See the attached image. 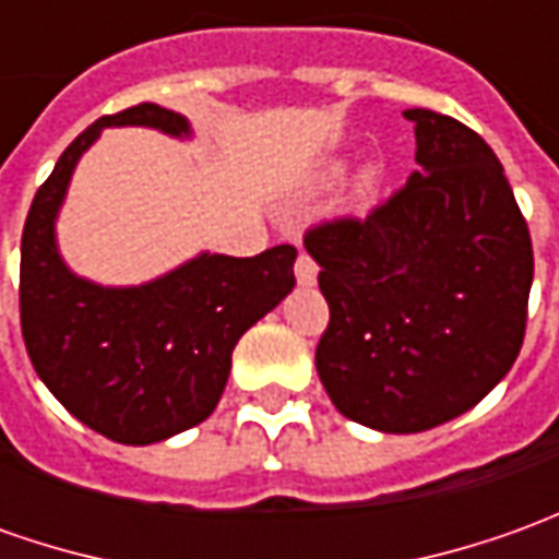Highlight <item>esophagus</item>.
Instances as JSON below:
<instances>
[{"instance_id":"34e87169","label":"esophagus","mask_w":559,"mask_h":559,"mask_svg":"<svg viewBox=\"0 0 559 559\" xmlns=\"http://www.w3.org/2000/svg\"><path fill=\"white\" fill-rule=\"evenodd\" d=\"M294 272H296V281H299L302 287H311L314 278H318V265H314V260H311L309 253H299V257H296Z\"/></svg>"}]
</instances>
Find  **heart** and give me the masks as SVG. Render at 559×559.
Returning a JSON list of instances; mask_svg holds the SVG:
<instances>
[{
	"label": "heart",
	"instance_id": "obj_1",
	"mask_svg": "<svg viewBox=\"0 0 559 559\" xmlns=\"http://www.w3.org/2000/svg\"><path fill=\"white\" fill-rule=\"evenodd\" d=\"M343 174H345L343 162H333V165H328V168L321 170V186L340 183V180H343ZM376 186H379V174H376V170H360L358 183H355V199L370 201L373 199Z\"/></svg>",
	"mask_w": 559,
	"mask_h": 559
}]
</instances>
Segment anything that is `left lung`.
Instances as JSON below:
<instances>
[{"label":"left lung","mask_w":559,"mask_h":559,"mask_svg":"<svg viewBox=\"0 0 559 559\" xmlns=\"http://www.w3.org/2000/svg\"><path fill=\"white\" fill-rule=\"evenodd\" d=\"M416 124L407 186L306 231L330 324L314 367L352 423L416 435L462 416L518 360L533 241L502 162L462 121Z\"/></svg>","instance_id":"8db88e82"}]
</instances>
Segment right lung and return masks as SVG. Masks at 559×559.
Masks as SVG:
<instances>
[{
	"instance_id": "1",
	"label": "right lung",
	"mask_w": 559,
	"mask_h": 559,
	"mask_svg": "<svg viewBox=\"0 0 559 559\" xmlns=\"http://www.w3.org/2000/svg\"><path fill=\"white\" fill-rule=\"evenodd\" d=\"M112 124L189 134L180 112L140 104L97 119L63 150L24 223L21 330L39 379L79 423L116 443L146 447L214 413L235 343L294 290L296 248L201 253L140 287L72 275L57 253V211L75 162Z\"/></svg>"
}]
</instances>
